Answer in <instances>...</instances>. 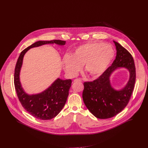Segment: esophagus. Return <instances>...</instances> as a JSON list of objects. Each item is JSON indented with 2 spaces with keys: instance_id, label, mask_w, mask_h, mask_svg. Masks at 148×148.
<instances>
[{
  "instance_id": "obj_1",
  "label": "esophagus",
  "mask_w": 148,
  "mask_h": 148,
  "mask_svg": "<svg viewBox=\"0 0 148 148\" xmlns=\"http://www.w3.org/2000/svg\"><path fill=\"white\" fill-rule=\"evenodd\" d=\"M78 81L81 82V79H79V78H77V79H75L74 80V82H78Z\"/></svg>"
}]
</instances>
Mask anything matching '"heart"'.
Wrapping results in <instances>:
<instances>
[{"mask_svg":"<svg viewBox=\"0 0 148 148\" xmlns=\"http://www.w3.org/2000/svg\"><path fill=\"white\" fill-rule=\"evenodd\" d=\"M115 56L113 47L102 42H91L77 47L71 55L62 57V66L71 77L75 76L83 66L84 70L91 77L102 75L111 64Z\"/></svg>","mask_w":148,"mask_h":148,"instance_id":"1","label":"heart"}]
</instances>
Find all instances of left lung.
Instances as JSON below:
<instances>
[{
	"mask_svg": "<svg viewBox=\"0 0 148 148\" xmlns=\"http://www.w3.org/2000/svg\"><path fill=\"white\" fill-rule=\"evenodd\" d=\"M114 43L116 56L112 65L97 79L84 83L83 101L91 113L99 119L110 118L121 112L127 105L135 83L136 71L132 55L117 42ZM121 68L129 70L130 78L124 88L117 90L112 87L110 77Z\"/></svg>",
	"mask_w": 148,
	"mask_h": 148,
	"instance_id": "1",
	"label": "left lung"
}]
</instances>
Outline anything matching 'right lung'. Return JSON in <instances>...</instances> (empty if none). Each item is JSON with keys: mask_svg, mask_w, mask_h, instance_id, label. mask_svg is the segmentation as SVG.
Masks as SVG:
<instances>
[{"mask_svg": "<svg viewBox=\"0 0 148 148\" xmlns=\"http://www.w3.org/2000/svg\"><path fill=\"white\" fill-rule=\"evenodd\" d=\"M65 41L54 40L38 41L21 52L14 70V83L18 98L23 108L32 116L41 120H49L56 116L62 110L67 101L72 81L70 79H56L51 85L40 93L28 94L23 90L20 81V73L23 57L30 49L47 44L66 45Z\"/></svg>", "mask_w": 148, "mask_h": 148, "instance_id": "right-lung-1", "label": "right lung"}]
</instances>
